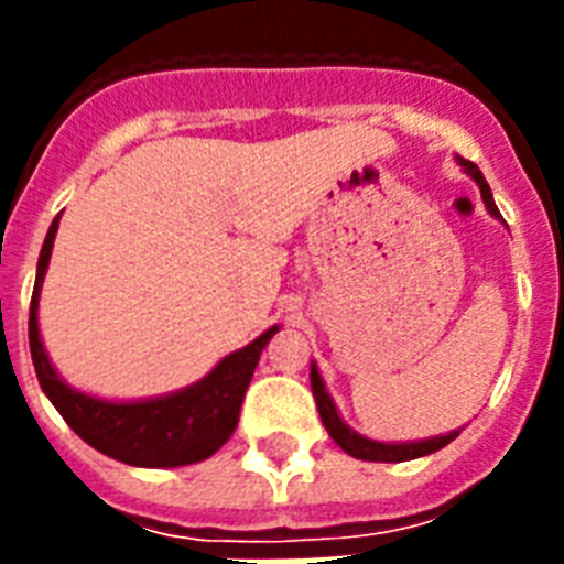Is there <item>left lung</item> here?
I'll use <instances>...</instances> for the list:
<instances>
[{
    "instance_id": "obj_1",
    "label": "left lung",
    "mask_w": 564,
    "mask_h": 564,
    "mask_svg": "<svg viewBox=\"0 0 564 564\" xmlns=\"http://www.w3.org/2000/svg\"><path fill=\"white\" fill-rule=\"evenodd\" d=\"M459 166H463V170L468 172L474 181H477L486 210L500 219L498 204H495V198H491V189H489V184H486V178H482V172L477 170L471 161H463V158H459ZM310 386H313V398H316L322 424H325V430L330 433V438H334L336 445L343 447L345 454H351L354 459H366V463H406V459H419V456L436 454L438 447H445L447 442H454V438L459 436V430H456V433H447V436L427 438V442H410V445H383V442H371V438L360 436V433H354V430L348 427L343 419H339V412H336L334 401H330V394H327V389H325V383H322V375H318L316 366L310 369Z\"/></svg>"
}]
</instances>
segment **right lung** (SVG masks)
I'll return each instance as SVG.
<instances>
[{
  "mask_svg": "<svg viewBox=\"0 0 564 564\" xmlns=\"http://www.w3.org/2000/svg\"><path fill=\"white\" fill-rule=\"evenodd\" d=\"M57 219L52 221L43 251H40L37 281H34L29 313L31 360H34V371L48 401L55 403V410L87 445L119 463L140 465V468H175V465H193L213 456L234 436L239 406L257 369V360L269 339L278 334V327H269L251 345L228 354L204 380L166 398L110 403L75 392L52 369L37 327L40 286H43V274L52 257Z\"/></svg>",
  "mask_w": 564,
  "mask_h": 564,
  "instance_id": "1",
  "label": "right lung"
}]
</instances>
